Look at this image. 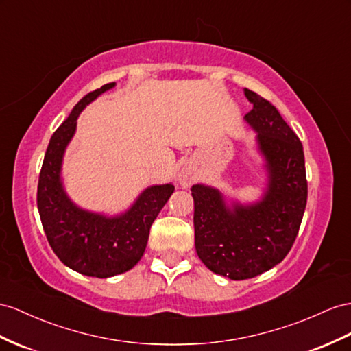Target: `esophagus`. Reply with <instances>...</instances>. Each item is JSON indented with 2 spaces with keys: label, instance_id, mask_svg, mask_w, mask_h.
Instances as JSON below:
<instances>
[{
  "label": "esophagus",
  "instance_id": "obj_1",
  "mask_svg": "<svg viewBox=\"0 0 351 351\" xmlns=\"http://www.w3.org/2000/svg\"><path fill=\"white\" fill-rule=\"evenodd\" d=\"M179 184H181L182 186L190 185V176H188L186 173H182L181 176H179Z\"/></svg>",
  "mask_w": 351,
  "mask_h": 351
}]
</instances>
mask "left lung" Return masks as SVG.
I'll return each mask as SVG.
<instances>
[{
	"instance_id": "obj_1",
	"label": "left lung",
	"mask_w": 351,
	"mask_h": 351,
	"mask_svg": "<svg viewBox=\"0 0 351 351\" xmlns=\"http://www.w3.org/2000/svg\"><path fill=\"white\" fill-rule=\"evenodd\" d=\"M245 115L256 136L267 179L261 199L241 203L210 185L195 184L194 239L197 255L215 274L245 280L273 268L289 254L307 204L302 143L273 106L252 90Z\"/></svg>"
}]
</instances>
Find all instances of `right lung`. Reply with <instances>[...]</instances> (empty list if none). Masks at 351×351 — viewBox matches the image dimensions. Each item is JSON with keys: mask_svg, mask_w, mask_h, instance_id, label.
<instances>
[{"mask_svg": "<svg viewBox=\"0 0 351 351\" xmlns=\"http://www.w3.org/2000/svg\"><path fill=\"white\" fill-rule=\"evenodd\" d=\"M115 83L105 84L80 101L53 133L38 179L37 206L44 232L58 258L74 271L108 278L129 271L139 263L149 228L175 191L173 184L147 186L129 209L105 215L80 208L65 191L62 163L84 108Z\"/></svg>", "mask_w": 351, "mask_h": 351, "instance_id": "1", "label": "right lung"}]
</instances>
